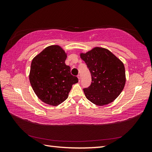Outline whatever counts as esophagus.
Returning <instances> with one entry per match:
<instances>
[{
    "label": "esophagus",
    "instance_id": "1",
    "mask_svg": "<svg viewBox=\"0 0 152 152\" xmlns=\"http://www.w3.org/2000/svg\"><path fill=\"white\" fill-rule=\"evenodd\" d=\"M77 78H78V79H79V81L80 82V79H81L80 75H77Z\"/></svg>",
    "mask_w": 152,
    "mask_h": 152
}]
</instances>
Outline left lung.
Segmentation results:
<instances>
[{
	"label": "left lung",
	"mask_w": 152,
	"mask_h": 152,
	"mask_svg": "<svg viewBox=\"0 0 152 152\" xmlns=\"http://www.w3.org/2000/svg\"><path fill=\"white\" fill-rule=\"evenodd\" d=\"M91 72L92 82L84 88L87 99L93 103L108 104L120 95L126 84L123 63L109 50L96 47L86 53H80Z\"/></svg>",
	"instance_id": "obj_1"
}]
</instances>
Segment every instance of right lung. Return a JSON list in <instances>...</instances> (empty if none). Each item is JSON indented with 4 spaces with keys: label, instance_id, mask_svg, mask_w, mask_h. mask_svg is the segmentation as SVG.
Wrapping results in <instances>:
<instances>
[{
    "label": "right lung",
    "instance_id": "add662e5",
    "mask_svg": "<svg viewBox=\"0 0 152 152\" xmlns=\"http://www.w3.org/2000/svg\"><path fill=\"white\" fill-rule=\"evenodd\" d=\"M66 53L59 45L45 48L32 59L29 80L37 97L49 105L57 106L65 101L78 78L66 65Z\"/></svg>",
    "mask_w": 152,
    "mask_h": 152
}]
</instances>
